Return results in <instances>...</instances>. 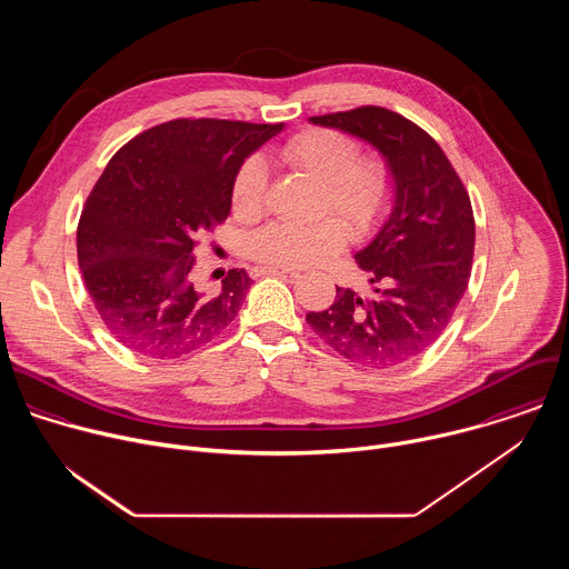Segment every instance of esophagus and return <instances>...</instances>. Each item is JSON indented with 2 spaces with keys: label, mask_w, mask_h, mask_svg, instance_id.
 <instances>
[{
  "label": "esophagus",
  "mask_w": 569,
  "mask_h": 569,
  "mask_svg": "<svg viewBox=\"0 0 569 569\" xmlns=\"http://www.w3.org/2000/svg\"><path fill=\"white\" fill-rule=\"evenodd\" d=\"M257 277L261 274H290V277H297L299 270H292V268H277V266H259L252 270Z\"/></svg>",
  "instance_id": "1"
}]
</instances>
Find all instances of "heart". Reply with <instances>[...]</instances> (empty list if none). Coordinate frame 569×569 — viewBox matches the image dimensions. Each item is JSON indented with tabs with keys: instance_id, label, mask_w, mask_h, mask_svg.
<instances>
[{
	"instance_id": "obj_1",
	"label": "heart",
	"mask_w": 569,
	"mask_h": 569,
	"mask_svg": "<svg viewBox=\"0 0 569 569\" xmlns=\"http://www.w3.org/2000/svg\"><path fill=\"white\" fill-rule=\"evenodd\" d=\"M279 159L321 184L319 218L310 224L270 222L248 238V254L266 266L310 268L342 252L347 229L362 238L387 216L396 178L380 152L360 154L356 137L336 128H306L279 148ZM268 176L259 159H246L231 182V209L240 220H259L266 211ZM348 227L345 228L343 224Z\"/></svg>"
}]
</instances>
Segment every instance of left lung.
<instances>
[{
  "mask_svg": "<svg viewBox=\"0 0 569 569\" xmlns=\"http://www.w3.org/2000/svg\"><path fill=\"white\" fill-rule=\"evenodd\" d=\"M376 146L396 178L393 211L356 263L371 297L338 288L331 308L308 312L310 329L351 362L393 367L446 331L472 268L475 216L441 146L415 121L378 106L310 117Z\"/></svg>",
  "mask_w": 569,
  "mask_h": 569,
  "instance_id": "obj_1",
  "label": "left lung"
}]
</instances>
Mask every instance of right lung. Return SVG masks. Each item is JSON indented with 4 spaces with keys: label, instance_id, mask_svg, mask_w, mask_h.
Segmentation results:
<instances>
[{
    "label": "right lung",
    "instance_id": "obj_1",
    "mask_svg": "<svg viewBox=\"0 0 569 569\" xmlns=\"http://www.w3.org/2000/svg\"><path fill=\"white\" fill-rule=\"evenodd\" d=\"M281 123L173 119L114 152L83 207L78 266L106 329L148 358L213 342L252 279L229 270L218 290L196 283V248L231 209V182Z\"/></svg>",
    "mask_w": 569,
    "mask_h": 569
}]
</instances>
